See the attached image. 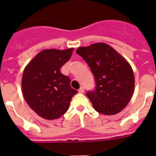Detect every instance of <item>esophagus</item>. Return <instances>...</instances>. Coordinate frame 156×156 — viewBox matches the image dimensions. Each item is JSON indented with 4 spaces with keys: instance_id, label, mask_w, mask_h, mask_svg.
I'll return each instance as SVG.
<instances>
[{
    "instance_id": "esophagus-1",
    "label": "esophagus",
    "mask_w": 156,
    "mask_h": 156,
    "mask_svg": "<svg viewBox=\"0 0 156 156\" xmlns=\"http://www.w3.org/2000/svg\"><path fill=\"white\" fill-rule=\"evenodd\" d=\"M84 92H85L84 88L83 87H81V88H79V90H78V92H79V93H84Z\"/></svg>"
}]
</instances>
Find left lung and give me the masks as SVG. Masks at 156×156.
<instances>
[{
	"instance_id": "8db88e82",
	"label": "left lung",
	"mask_w": 156,
	"mask_h": 156,
	"mask_svg": "<svg viewBox=\"0 0 156 156\" xmlns=\"http://www.w3.org/2000/svg\"><path fill=\"white\" fill-rule=\"evenodd\" d=\"M76 53L88 64L95 78V90L86 93L94 109L105 115L120 113L134 89V72L129 63L104 43L79 47Z\"/></svg>"
}]
</instances>
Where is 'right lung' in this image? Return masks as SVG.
<instances>
[{"label":"right lung","mask_w":156,"mask_h":156,"mask_svg":"<svg viewBox=\"0 0 156 156\" xmlns=\"http://www.w3.org/2000/svg\"><path fill=\"white\" fill-rule=\"evenodd\" d=\"M74 48L44 50L28 64L22 80L24 98L31 109L47 120L64 115L71 98L78 92L71 80L60 71L70 60Z\"/></svg>","instance_id":"1"}]
</instances>
